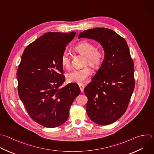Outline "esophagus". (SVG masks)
<instances>
[{"label": "esophagus", "mask_w": 154, "mask_h": 154, "mask_svg": "<svg viewBox=\"0 0 154 154\" xmlns=\"http://www.w3.org/2000/svg\"><path fill=\"white\" fill-rule=\"evenodd\" d=\"M79 88H80V90H81V92H83V91H84L85 86H84L83 85H82V84L79 85Z\"/></svg>", "instance_id": "obj_1"}]
</instances>
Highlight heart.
Instances as JSON below:
<instances>
[{"instance_id": "obj_1", "label": "heart", "mask_w": 154, "mask_h": 154, "mask_svg": "<svg viewBox=\"0 0 154 154\" xmlns=\"http://www.w3.org/2000/svg\"><path fill=\"white\" fill-rule=\"evenodd\" d=\"M95 48L94 43L88 41L80 42L75 46V50L77 52L85 57V64L89 65L93 68L98 67L104 59L103 53ZM61 64L66 68H70L71 59L68 53H63L61 57ZM92 73V69L89 66L82 69H75L66 74V79L69 82L83 83Z\"/></svg>"}]
</instances>
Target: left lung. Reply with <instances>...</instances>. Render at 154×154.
Listing matches in <instances>:
<instances>
[{
  "instance_id": "left-lung-1",
  "label": "left lung",
  "mask_w": 154,
  "mask_h": 154,
  "mask_svg": "<svg viewBox=\"0 0 154 154\" xmlns=\"http://www.w3.org/2000/svg\"><path fill=\"white\" fill-rule=\"evenodd\" d=\"M78 38L93 39L104 49V60L84 92L89 119L98 125L111 124L126 112L135 87L134 62L128 45L124 38L105 28L85 30Z\"/></svg>"
}]
</instances>
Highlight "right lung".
Returning <instances> with one entry per match:
<instances>
[{
  "label": "right lung",
  "instance_id": "obj_1",
  "mask_svg": "<svg viewBox=\"0 0 154 154\" xmlns=\"http://www.w3.org/2000/svg\"><path fill=\"white\" fill-rule=\"evenodd\" d=\"M75 34H43L25 49L17 71L20 100L30 117L46 128L63 124L72 102L80 93L76 83L59 89L65 80L61 57Z\"/></svg>",
  "mask_w": 154,
  "mask_h": 154
}]
</instances>
